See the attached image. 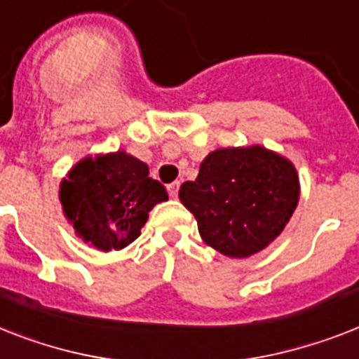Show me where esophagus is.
Masks as SVG:
<instances>
[{
	"label": "esophagus",
	"instance_id": "esophagus-1",
	"mask_svg": "<svg viewBox=\"0 0 359 359\" xmlns=\"http://www.w3.org/2000/svg\"><path fill=\"white\" fill-rule=\"evenodd\" d=\"M179 186L180 182H171V184H168V194H170V197L177 199V195H179Z\"/></svg>",
	"mask_w": 359,
	"mask_h": 359
}]
</instances>
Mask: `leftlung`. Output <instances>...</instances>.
<instances>
[{
	"mask_svg": "<svg viewBox=\"0 0 359 359\" xmlns=\"http://www.w3.org/2000/svg\"><path fill=\"white\" fill-rule=\"evenodd\" d=\"M299 194L295 165L262 145L212 151L197 179L179 189L203 241L230 258H249L276 240Z\"/></svg>",
	"mask_w": 359,
	"mask_h": 359,
	"instance_id": "obj_1",
	"label": "left lung"
}]
</instances>
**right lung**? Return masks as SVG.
<instances>
[{
	"label": "right lung",
	"instance_id": "add662e5",
	"mask_svg": "<svg viewBox=\"0 0 359 359\" xmlns=\"http://www.w3.org/2000/svg\"><path fill=\"white\" fill-rule=\"evenodd\" d=\"M66 219L79 238L97 250H119L133 243L154 205L168 191L149 177V168L125 151L79 160L58 191Z\"/></svg>",
	"mask_w": 359,
	"mask_h": 359
}]
</instances>
